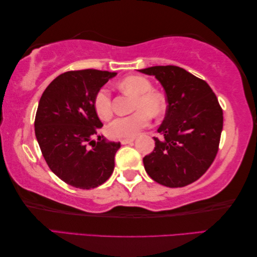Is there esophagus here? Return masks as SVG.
I'll list each match as a JSON object with an SVG mask.
<instances>
[{"label":"esophagus","mask_w":257,"mask_h":257,"mask_svg":"<svg viewBox=\"0 0 257 257\" xmlns=\"http://www.w3.org/2000/svg\"><path fill=\"white\" fill-rule=\"evenodd\" d=\"M133 142H134V139H123V140H120L121 145H132Z\"/></svg>","instance_id":"obj_1"}]
</instances>
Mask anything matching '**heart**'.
<instances>
[{
	"label": "heart",
	"instance_id": "1",
	"mask_svg": "<svg viewBox=\"0 0 257 257\" xmlns=\"http://www.w3.org/2000/svg\"><path fill=\"white\" fill-rule=\"evenodd\" d=\"M119 89L136 96L133 109L137 110L130 116L118 117L108 126V134L113 139H132L148 126L150 115L157 117L165 110V99L153 90L148 79L142 76H128L119 83ZM94 109L101 119L107 120L112 115L111 99L107 90L101 89L94 96Z\"/></svg>",
	"mask_w": 257,
	"mask_h": 257
}]
</instances>
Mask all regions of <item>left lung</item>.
I'll use <instances>...</instances> for the list:
<instances>
[{
	"label": "left lung",
	"instance_id": "1",
	"mask_svg": "<svg viewBox=\"0 0 257 257\" xmlns=\"http://www.w3.org/2000/svg\"><path fill=\"white\" fill-rule=\"evenodd\" d=\"M155 76L166 93L167 109L155 139V149L144 158L145 170L157 183L186 187L198 180L217 154L223 111L203 79L178 66H154L139 70Z\"/></svg>",
	"mask_w": 257,
	"mask_h": 257
}]
</instances>
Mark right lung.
<instances>
[{
  "instance_id": "right-lung-1",
  "label": "right lung",
  "mask_w": 257,
  "mask_h": 257,
  "mask_svg": "<svg viewBox=\"0 0 257 257\" xmlns=\"http://www.w3.org/2000/svg\"><path fill=\"white\" fill-rule=\"evenodd\" d=\"M117 73L96 69L67 71L49 84L35 117V136L46 164L71 187L92 189L110 178L119 142L98 137L102 123L94 96Z\"/></svg>"
}]
</instances>
